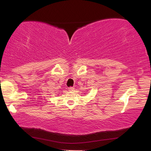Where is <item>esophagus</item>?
<instances>
[{
    "instance_id": "obj_1",
    "label": "esophagus",
    "mask_w": 151,
    "mask_h": 151,
    "mask_svg": "<svg viewBox=\"0 0 151 151\" xmlns=\"http://www.w3.org/2000/svg\"><path fill=\"white\" fill-rule=\"evenodd\" d=\"M74 89H75V88H73V87H70V88H68V90L69 91H73Z\"/></svg>"
}]
</instances>
